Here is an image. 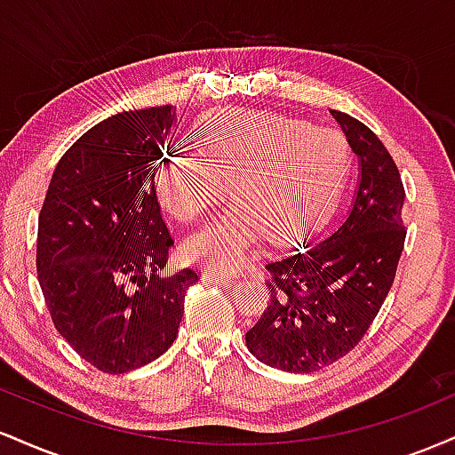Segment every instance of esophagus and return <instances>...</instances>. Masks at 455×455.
I'll return each instance as SVG.
<instances>
[{
    "label": "esophagus",
    "mask_w": 455,
    "mask_h": 455,
    "mask_svg": "<svg viewBox=\"0 0 455 455\" xmlns=\"http://www.w3.org/2000/svg\"><path fill=\"white\" fill-rule=\"evenodd\" d=\"M203 280L213 282V284H218V286H227V289H231V286L237 284V278H233V275L213 274V271H205V274H203Z\"/></svg>",
    "instance_id": "obj_1"
}]
</instances>
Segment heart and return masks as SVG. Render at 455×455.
I'll return each instance as SVG.
<instances>
[{
  "mask_svg": "<svg viewBox=\"0 0 455 455\" xmlns=\"http://www.w3.org/2000/svg\"><path fill=\"white\" fill-rule=\"evenodd\" d=\"M347 145L333 130L278 113L222 108L205 119L196 148H173L156 166L162 207L196 222L228 196L235 205L186 242L190 260L237 271L265 237L293 243L321 227L336 207Z\"/></svg>",
  "mask_w": 455,
  "mask_h": 455,
  "instance_id": "heart-1",
  "label": "heart"
}]
</instances>
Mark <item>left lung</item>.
<instances>
[{"mask_svg": "<svg viewBox=\"0 0 455 455\" xmlns=\"http://www.w3.org/2000/svg\"><path fill=\"white\" fill-rule=\"evenodd\" d=\"M359 160L353 205L340 227L315 245L265 265L269 304L245 333L259 362L307 374L362 342L377 318L404 248V186L377 134L351 115L331 111Z\"/></svg>", "mask_w": 455, "mask_h": 455, "instance_id": "obj_1", "label": "left lung"}]
</instances>
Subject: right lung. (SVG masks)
<instances>
[{
  "instance_id": "right-lung-1",
  "label": "right lung",
  "mask_w": 455,
  "mask_h": 455,
  "mask_svg": "<svg viewBox=\"0 0 455 455\" xmlns=\"http://www.w3.org/2000/svg\"><path fill=\"white\" fill-rule=\"evenodd\" d=\"M175 108L124 111L87 130L57 162L38 218L36 267L57 331L93 368L124 374L177 338L184 269L162 278L173 237L154 175Z\"/></svg>"
}]
</instances>
